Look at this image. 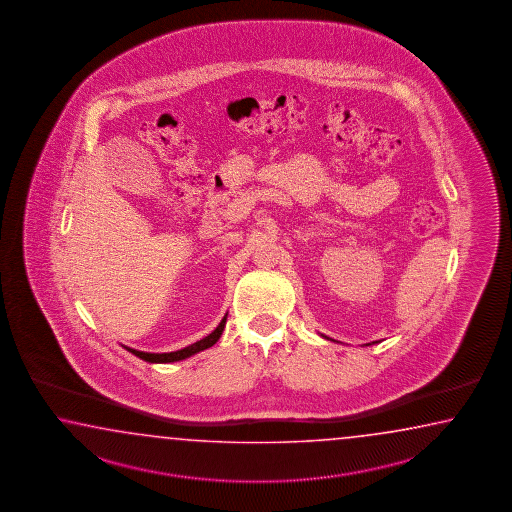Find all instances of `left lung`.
I'll use <instances>...</instances> for the list:
<instances>
[{"mask_svg":"<svg viewBox=\"0 0 512 512\" xmlns=\"http://www.w3.org/2000/svg\"><path fill=\"white\" fill-rule=\"evenodd\" d=\"M368 346H370V344H368Z\"/></svg>","mask_w":512,"mask_h":512,"instance_id":"left-lung-1","label":"left lung"}]
</instances>
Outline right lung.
<instances>
[{
    "mask_svg": "<svg viewBox=\"0 0 512 512\" xmlns=\"http://www.w3.org/2000/svg\"><path fill=\"white\" fill-rule=\"evenodd\" d=\"M225 324H227V315L223 316V320L219 322V326L216 327L208 337L201 338V340H197V342L190 344V346H186V348L177 349V351H170V353H144V351H137V349H126H128L130 353H133L135 357L146 360V362H153V364L185 360L188 359V357H192V355H196L199 351H203V349L212 348V346L218 342L219 337H221V333H223V329H225Z\"/></svg>",
    "mask_w": 512,
    "mask_h": 512,
    "instance_id": "right-lung-1",
    "label": "right lung"
}]
</instances>
